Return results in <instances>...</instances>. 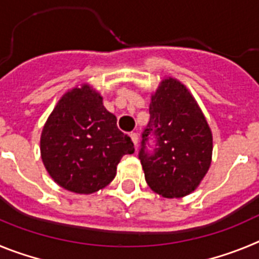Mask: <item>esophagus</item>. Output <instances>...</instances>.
Segmentation results:
<instances>
[{
  "label": "esophagus",
  "mask_w": 259,
  "mask_h": 259,
  "mask_svg": "<svg viewBox=\"0 0 259 259\" xmlns=\"http://www.w3.org/2000/svg\"><path fill=\"white\" fill-rule=\"evenodd\" d=\"M131 139H132V141H134L135 146H137V144H139V135L131 134Z\"/></svg>",
  "instance_id": "34e87169"
}]
</instances>
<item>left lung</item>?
<instances>
[{"instance_id": "left-lung-1", "label": "left lung", "mask_w": 259, "mask_h": 259, "mask_svg": "<svg viewBox=\"0 0 259 259\" xmlns=\"http://www.w3.org/2000/svg\"><path fill=\"white\" fill-rule=\"evenodd\" d=\"M150 120L140 150L145 180L164 198H180L197 189L212 157V134L200 105L175 77H164L150 96ZM150 133L157 137L154 155L145 151Z\"/></svg>"}]
</instances>
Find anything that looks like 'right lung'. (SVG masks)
<instances>
[{
    "label": "right lung",
    "mask_w": 259,
    "mask_h": 259,
    "mask_svg": "<svg viewBox=\"0 0 259 259\" xmlns=\"http://www.w3.org/2000/svg\"><path fill=\"white\" fill-rule=\"evenodd\" d=\"M134 152L131 137L119 131L116 116L89 84L62 96L41 131V159L48 174L72 193L104 189L115 178L123 155Z\"/></svg>",
    "instance_id": "add662e5"
}]
</instances>
